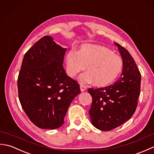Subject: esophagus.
<instances>
[{
  "label": "esophagus",
  "mask_w": 154,
  "mask_h": 154,
  "mask_svg": "<svg viewBox=\"0 0 154 154\" xmlns=\"http://www.w3.org/2000/svg\"><path fill=\"white\" fill-rule=\"evenodd\" d=\"M86 89H87V87H86V86H85V85H82V84H81L80 85V89H81V91H85L86 90Z\"/></svg>",
  "instance_id": "esophagus-1"
}]
</instances>
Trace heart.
I'll list each match as a JSON object with an SVG mask.
<instances>
[{"label":"heart","instance_id":"b5f03b06","mask_svg":"<svg viewBox=\"0 0 154 154\" xmlns=\"http://www.w3.org/2000/svg\"><path fill=\"white\" fill-rule=\"evenodd\" d=\"M65 64L70 77H75L87 66L88 71L80 75L79 80L84 83L94 81L99 86L112 83L123 68V60L119 55L106 47L93 44L83 45L79 51H69Z\"/></svg>","mask_w":154,"mask_h":154}]
</instances>
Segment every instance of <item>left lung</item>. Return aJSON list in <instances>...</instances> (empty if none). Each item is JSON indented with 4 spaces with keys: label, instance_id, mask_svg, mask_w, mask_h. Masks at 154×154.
Listing matches in <instances>:
<instances>
[{
    "label": "left lung",
    "instance_id": "left-lung-1",
    "mask_svg": "<svg viewBox=\"0 0 154 154\" xmlns=\"http://www.w3.org/2000/svg\"><path fill=\"white\" fill-rule=\"evenodd\" d=\"M114 44L123 60L119 79L109 86L88 89L93 99L89 110L91 122L103 131L122 125L132 116L140 93L141 74L134 60L128 51Z\"/></svg>",
    "mask_w": 154,
    "mask_h": 154
}]
</instances>
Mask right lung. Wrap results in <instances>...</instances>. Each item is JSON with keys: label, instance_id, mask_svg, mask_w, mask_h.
<instances>
[{"label": "right lung", "instance_id": "add662e5", "mask_svg": "<svg viewBox=\"0 0 154 154\" xmlns=\"http://www.w3.org/2000/svg\"><path fill=\"white\" fill-rule=\"evenodd\" d=\"M65 51L45 35L23 58L18 77L19 100L32 122L40 128L60 127L72 100L81 93L79 83L63 67Z\"/></svg>", "mask_w": 154, "mask_h": 154}]
</instances>
